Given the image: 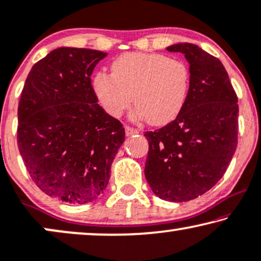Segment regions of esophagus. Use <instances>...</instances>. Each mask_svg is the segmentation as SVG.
<instances>
[{"label":"esophagus","mask_w":261,"mask_h":261,"mask_svg":"<svg viewBox=\"0 0 261 261\" xmlns=\"http://www.w3.org/2000/svg\"><path fill=\"white\" fill-rule=\"evenodd\" d=\"M140 133V131L137 130V128H134L131 126H125V134H126V136H133V135H136Z\"/></svg>","instance_id":"1"}]
</instances>
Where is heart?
Listing matches in <instances>:
<instances>
[{
  "label": "heart",
  "instance_id": "b5f03b06",
  "mask_svg": "<svg viewBox=\"0 0 261 261\" xmlns=\"http://www.w3.org/2000/svg\"><path fill=\"white\" fill-rule=\"evenodd\" d=\"M112 75L96 72L93 88L100 103L112 117H120L131 101L134 114L152 125L169 123L180 113L189 95V65L161 54L131 52L111 64Z\"/></svg>",
  "mask_w": 261,
  "mask_h": 261
}]
</instances>
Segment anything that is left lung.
<instances>
[{
	"label": "left lung",
	"instance_id": "1",
	"mask_svg": "<svg viewBox=\"0 0 261 261\" xmlns=\"http://www.w3.org/2000/svg\"><path fill=\"white\" fill-rule=\"evenodd\" d=\"M167 50L181 52L189 62L190 90L174 120L144 134V174L159 198L189 201L216 185L231 161L238 147V96L218 58L190 43Z\"/></svg>",
	"mask_w": 261,
	"mask_h": 261
}]
</instances>
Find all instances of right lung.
I'll use <instances>...</instances> for the list:
<instances>
[{
  "mask_svg": "<svg viewBox=\"0 0 261 261\" xmlns=\"http://www.w3.org/2000/svg\"><path fill=\"white\" fill-rule=\"evenodd\" d=\"M106 52L58 47L37 62L17 109V145L31 178L68 204L95 200L125 141L121 123L99 105L90 76Z\"/></svg>",
  "mask_w": 261,
  "mask_h": 261,
  "instance_id": "add662e5",
  "label": "right lung"
}]
</instances>
